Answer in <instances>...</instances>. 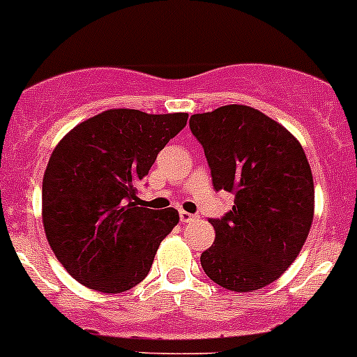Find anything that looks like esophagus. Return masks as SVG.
Listing matches in <instances>:
<instances>
[{
  "label": "esophagus",
  "instance_id": "1",
  "mask_svg": "<svg viewBox=\"0 0 357 357\" xmlns=\"http://www.w3.org/2000/svg\"><path fill=\"white\" fill-rule=\"evenodd\" d=\"M178 218H181V223H191L192 219H196V215L189 214V212L185 211H181L178 212Z\"/></svg>",
  "mask_w": 357,
  "mask_h": 357
}]
</instances>
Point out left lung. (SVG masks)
Returning <instances> with one entry per match:
<instances>
[{
	"mask_svg": "<svg viewBox=\"0 0 357 357\" xmlns=\"http://www.w3.org/2000/svg\"><path fill=\"white\" fill-rule=\"evenodd\" d=\"M215 191L235 196L223 218L208 219L215 241L200 257L205 274L234 292L269 285L305 246L313 221V176L292 134L250 106L192 114Z\"/></svg>",
	"mask_w": 357,
	"mask_h": 357,
	"instance_id": "obj_1",
	"label": "left lung"
}]
</instances>
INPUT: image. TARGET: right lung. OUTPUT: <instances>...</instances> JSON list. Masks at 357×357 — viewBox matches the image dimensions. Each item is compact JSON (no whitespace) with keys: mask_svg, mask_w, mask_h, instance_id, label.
Returning a JSON list of instances; mask_svg holds the SVG:
<instances>
[{"mask_svg":"<svg viewBox=\"0 0 357 357\" xmlns=\"http://www.w3.org/2000/svg\"><path fill=\"white\" fill-rule=\"evenodd\" d=\"M185 123L188 113L109 109L52 150L42 182L45 237L81 285L119 294L145 280L178 212L139 207L138 184Z\"/></svg>","mask_w":357,"mask_h":357,"instance_id":"add662e5","label":"right lung"}]
</instances>
